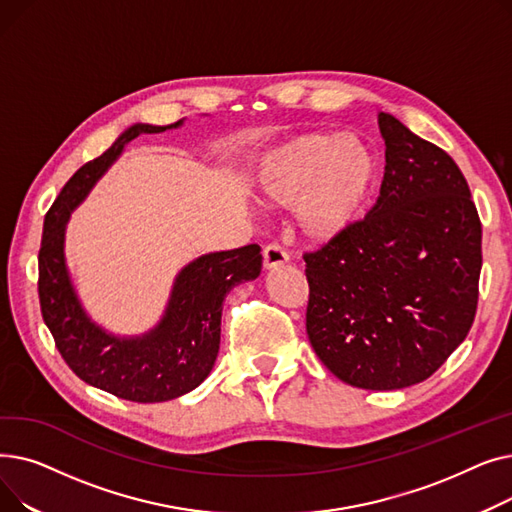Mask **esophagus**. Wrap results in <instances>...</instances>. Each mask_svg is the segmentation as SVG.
<instances>
[{"label":"esophagus","mask_w":512,"mask_h":512,"mask_svg":"<svg viewBox=\"0 0 512 512\" xmlns=\"http://www.w3.org/2000/svg\"><path fill=\"white\" fill-rule=\"evenodd\" d=\"M288 253L280 245H267L263 249V265L265 270H276V267L288 263Z\"/></svg>","instance_id":"obj_1"}]
</instances>
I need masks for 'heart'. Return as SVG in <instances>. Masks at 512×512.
<instances>
[{
	"label": "heart",
	"instance_id": "1",
	"mask_svg": "<svg viewBox=\"0 0 512 512\" xmlns=\"http://www.w3.org/2000/svg\"><path fill=\"white\" fill-rule=\"evenodd\" d=\"M375 178L378 159L359 134L309 132L261 159L257 188L267 205H294L303 236L328 242L359 220Z\"/></svg>",
	"mask_w": 512,
	"mask_h": 512
}]
</instances>
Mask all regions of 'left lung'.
Instances as JSON below:
<instances>
[{
	"instance_id": "8db88e82",
	"label": "left lung",
	"mask_w": 512,
	"mask_h": 512,
	"mask_svg": "<svg viewBox=\"0 0 512 512\" xmlns=\"http://www.w3.org/2000/svg\"><path fill=\"white\" fill-rule=\"evenodd\" d=\"M380 197L342 236L305 253L307 334L338 380L400 390L427 380L475 319L481 222L454 159L378 114Z\"/></svg>"
}]
</instances>
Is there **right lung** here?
I'll return each instance as SVG.
<instances>
[{
  "label": "right lung",
  "mask_w": 512,
  "mask_h": 512,
  "mask_svg": "<svg viewBox=\"0 0 512 512\" xmlns=\"http://www.w3.org/2000/svg\"><path fill=\"white\" fill-rule=\"evenodd\" d=\"M134 124L97 159L80 168L45 215L39 251V301L45 326L80 380L132 402H166L195 390L220 351L226 294L261 274V249L247 245L201 255L178 272L159 324L141 336H114L89 317L66 267L70 213L139 134L178 128Z\"/></svg>",
  "instance_id": "1"
}]
</instances>
